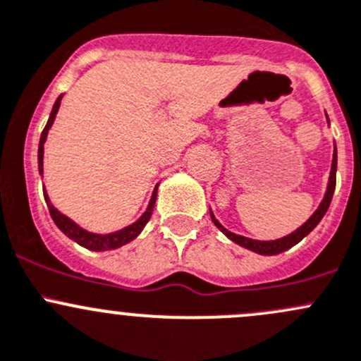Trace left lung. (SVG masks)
Here are the masks:
<instances>
[{
    "label": "left lung",
    "instance_id": "8db88e82",
    "mask_svg": "<svg viewBox=\"0 0 361 361\" xmlns=\"http://www.w3.org/2000/svg\"><path fill=\"white\" fill-rule=\"evenodd\" d=\"M326 122H329V126H330L329 116H326ZM336 174H337V147H336V143H334V159H332V169H330V176H329V185H326V192H325V195H323L322 202H319L318 209H316L314 213H312L311 216H309L307 220L300 225V227L295 228L292 234L285 235V238L272 239V241H258V239H251V238H245V235L234 234V232L227 231V228H225L224 225L216 220V216H214L213 211H211V207H209L211 220H213V224L216 225V228H220V232H224V234L227 235L232 243H235V245L243 246V248H246L250 251H255V253H258V255H267V257H271V255H279V253H283V251L290 250L292 246L298 245V243H300L302 239H304L305 235H307L309 232H311L312 228H314L316 225L322 221V218L325 216L326 209H329L330 202H332L334 190H336Z\"/></svg>",
    "mask_w": 361,
    "mask_h": 361
}]
</instances>
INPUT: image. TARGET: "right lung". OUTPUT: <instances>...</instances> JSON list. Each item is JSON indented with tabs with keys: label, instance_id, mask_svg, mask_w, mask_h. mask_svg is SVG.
I'll list each match as a JSON object with an SVG mask.
<instances>
[{
	"label": "right lung",
	"instance_id": "1",
	"mask_svg": "<svg viewBox=\"0 0 361 361\" xmlns=\"http://www.w3.org/2000/svg\"><path fill=\"white\" fill-rule=\"evenodd\" d=\"M63 96L64 94H61V96L56 99V103H54L52 111H50L49 120H47L45 129H43L42 136H39L38 171H39V174H42V178H43V155H45V141H47V136H49V130L52 129L54 120H56V116H57V111H59ZM157 190H159V183L155 185L154 194H152L147 209H145V213L141 214L136 221H133V224L127 225V227L120 228V231L108 232V234H97V232L87 231V228L80 227L76 221H73L71 218L66 216V214L61 213V211L57 209L52 202H50L49 194H47V188H43V197H45L47 206H49L50 216H52L54 224H56L57 227H59V231L63 232V234H66L71 241H75L76 245L83 246V248H87L90 251H108V250H116V248H120V246L127 245V243L134 241V239L141 234V231H143L145 225H147L148 220H150L152 213H154L155 201H157Z\"/></svg>",
	"mask_w": 361,
	"mask_h": 361
}]
</instances>
